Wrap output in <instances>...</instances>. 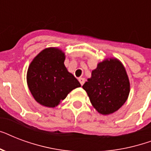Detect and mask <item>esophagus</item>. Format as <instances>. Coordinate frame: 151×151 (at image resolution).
<instances>
[{
	"mask_svg": "<svg viewBox=\"0 0 151 151\" xmlns=\"http://www.w3.org/2000/svg\"><path fill=\"white\" fill-rule=\"evenodd\" d=\"M78 81H79V82L81 85H84V83H85V78H78Z\"/></svg>",
	"mask_w": 151,
	"mask_h": 151,
	"instance_id": "34e87169",
	"label": "esophagus"
}]
</instances>
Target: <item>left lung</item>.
Segmentation results:
<instances>
[{"mask_svg":"<svg viewBox=\"0 0 151 151\" xmlns=\"http://www.w3.org/2000/svg\"><path fill=\"white\" fill-rule=\"evenodd\" d=\"M82 88L92 105L102 114L117 111L125 103L130 85L125 69L117 59L99 63Z\"/></svg>","mask_w":151,"mask_h":151,"instance_id":"1","label":"left lung"}]
</instances>
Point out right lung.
Wrapping results in <instances>:
<instances>
[{
  "instance_id": "add662e5",
  "label": "right lung",
  "mask_w": 151,
  "mask_h": 151,
  "mask_svg": "<svg viewBox=\"0 0 151 151\" xmlns=\"http://www.w3.org/2000/svg\"><path fill=\"white\" fill-rule=\"evenodd\" d=\"M65 55L55 48L41 52L29 65L27 84L35 100L48 107H55L69 92L81 86L64 65Z\"/></svg>"
}]
</instances>
